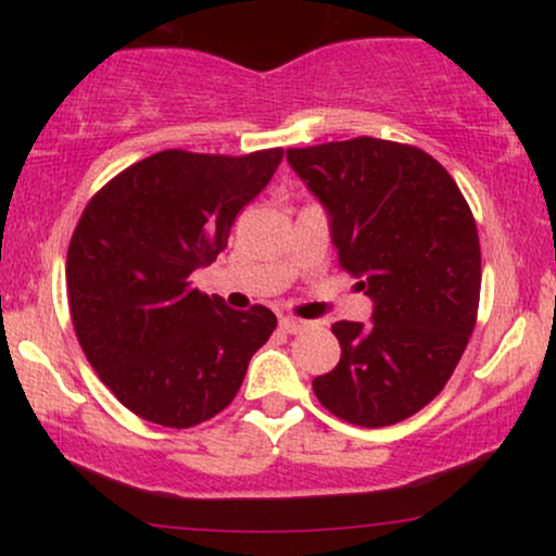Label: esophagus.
I'll return each instance as SVG.
<instances>
[{
	"mask_svg": "<svg viewBox=\"0 0 556 556\" xmlns=\"http://www.w3.org/2000/svg\"><path fill=\"white\" fill-rule=\"evenodd\" d=\"M279 327H282L287 334H300V331L311 329L314 324L303 321V318H295V316H282V318H279Z\"/></svg>",
	"mask_w": 556,
	"mask_h": 556,
	"instance_id": "esophagus-1",
	"label": "esophagus"
}]
</instances>
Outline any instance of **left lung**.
<instances>
[{
    "instance_id": "8db88e82",
    "label": "left lung",
    "mask_w": 556,
    "mask_h": 556,
    "mask_svg": "<svg viewBox=\"0 0 556 556\" xmlns=\"http://www.w3.org/2000/svg\"><path fill=\"white\" fill-rule=\"evenodd\" d=\"M329 214L340 266L363 279L371 324L337 321L340 363L316 376L318 402L379 429L442 392L476 327L481 245L457 182L416 146L381 138L287 149Z\"/></svg>"
}]
</instances>
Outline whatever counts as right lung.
Returning <instances> with one entry per match:
<instances>
[{"instance_id":"1","label":"right lung","mask_w":556,"mask_h":556,"mask_svg":"<svg viewBox=\"0 0 556 556\" xmlns=\"http://www.w3.org/2000/svg\"><path fill=\"white\" fill-rule=\"evenodd\" d=\"M282 156L159 151L88 201L67 248L70 316L93 371L138 418L169 429L214 418L277 329L269 308H227L190 274L225 251Z\"/></svg>"}]
</instances>
